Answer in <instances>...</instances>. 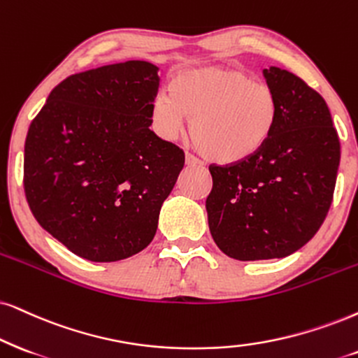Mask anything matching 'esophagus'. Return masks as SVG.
<instances>
[{
  "label": "esophagus",
  "instance_id": "obj_1",
  "mask_svg": "<svg viewBox=\"0 0 358 358\" xmlns=\"http://www.w3.org/2000/svg\"><path fill=\"white\" fill-rule=\"evenodd\" d=\"M185 162H187L188 166H194V169H200V166L203 165V162L200 160V158L192 155V153H187V155H185Z\"/></svg>",
  "mask_w": 358,
  "mask_h": 358
}]
</instances>
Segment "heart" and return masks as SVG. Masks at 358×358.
<instances>
[{"label": "heart", "mask_w": 358, "mask_h": 358, "mask_svg": "<svg viewBox=\"0 0 358 358\" xmlns=\"http://www.w3.org/2000/svg\"><path fill=\"white\" fill-rule=\"evenodd\" d=\"M152 125L162 138L178 137L192 117L189 135L203 155L218 164H238L268 143L279 117V102L268 84L246 72L208 66L176 74L170 94L152 102Z\"/></svg>", "instance_id": "1"}]
</instances>
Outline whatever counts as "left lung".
<instances>
[{
	"instance_id": "obj_1",
	"label": "left lung",
	"mask_w": 358,
	"mask_h": 358,
	"mask_svg": "<svg viewBox=\"0 0 358 358\" xmlns=\"http://www.w3.org/2000/svg\"><path fill=\"white\" fill-rule=\"evenodd\" d=\"M278 124L256 155L210 165L208 224L216 246L238 261L286 257L312 239L327 216L341 142L319 92L292 72L269 67Z\"/></svg>"
}]
</instances>
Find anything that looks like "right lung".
I'll list each match as a JSON object with an SVG mask.
<instances>
[{
    "mask_svg": "<svg viewBox=\"0 0 358 358\" xmlns=\"http://www.w3.org/2000/svg\"><path fill=\"white\" fill-rule=\"evenodd\" d=\"M158 67L127 61L72 74L51 90L24 143V193L34 218L94 262L137 255L185 153L150 130Z\"/></svg>",
    "mask_w": 358,
    "mask_h": 358,
    "instance_id": "obj_1",
    "label": "right lung"
}]
</instances>
